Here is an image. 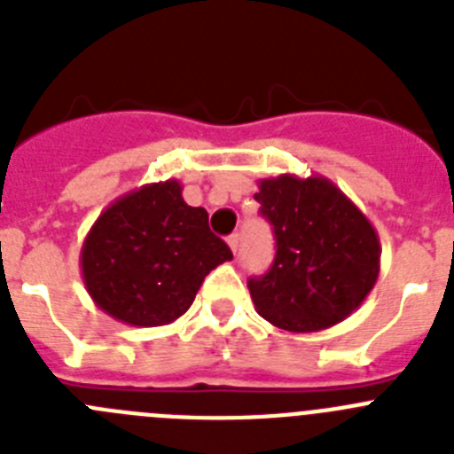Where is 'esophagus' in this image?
Wrapping results in <instances>:
<instances>
[{"mask_svg":"<svg viewBox=\"0 0 454 454\" xmlns=\"http://www.w3.org/2000/svg\"><path fill=\"white\" fill-rule=\"evenodd\" d=\"M227 243H230V247H231V252H239V243H240V239H239V234H231L230 239H227Z\"/></svg>","mask_w":454,"mask_h":454,"instance_id":"esophagus-1","label":"esophagus"}]
</instances>
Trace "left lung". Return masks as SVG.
<instances>
[{
    "label": "left lung",
    "instance_id": "8db88e82",
    "mask_svg": "<svg viewBox=\"0 0 454 454\" xmlns=\"http://www.w3.org/2000/svg\"><path fill=\"white\" fill-rule=\"evenodd\" d=\"M254 200L275 231V262L247 279L256 314L307 334L346 320L380 275V236L364 211L323 175L259 179Z\"/></svg>",
    "mask_w": 454,
    "mask_h": 454
}]
</instances>
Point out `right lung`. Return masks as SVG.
Wrapping results in <instances>:
<instances>
[{"label":"right lung","instance_id":"add662e5","mask_svg":"<svg viewBox=\"0 0 454 454\" xmlns=\"http://www.w3.org/2000/svg\"><path fill=\"white\" fill-rule=\"evenodd\" d=\"M224 262L231 250L208 230L207 211L184 202L177 179L114 200L79 256L92 302L134 327H159L186 314L204 277Z\"/></svg>","mask_w":454,"mask_h":454}]
</instances>
